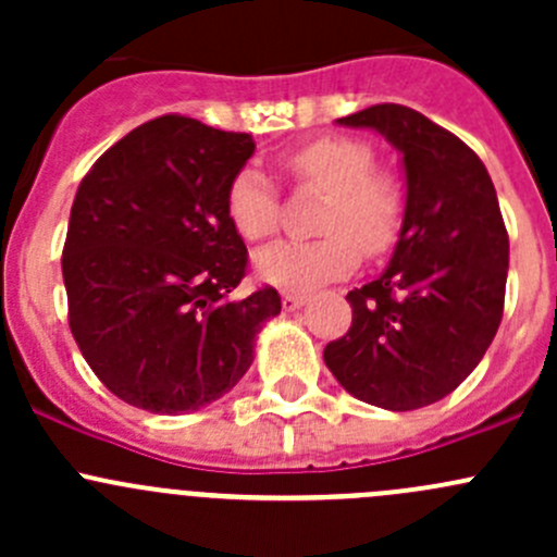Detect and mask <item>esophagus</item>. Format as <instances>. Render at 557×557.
Returning a JSON list of instances; mask_svg holds the SVG:
<instances>
[{
  "mask_svg": "<svg viewBox=\"0 0 557 557\" xmlns=\"http://www.w3.org/2000/svg\"><path fill=\"white\" fill-rule=\"evenodd\" d=\"M307 301V294H296V290H288V294H283V307L285 310H299L301 305Z\"/></svg>",
  "mask_w": 557,
  "mask_h": 557,
  "instance_id": "obj_1",
  "label": "esophagus"
}]
</instances>
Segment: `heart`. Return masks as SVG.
<instances>
[{"label":"heart","instance_id":"heart-1","mask_svg":"<svg viewBox=\"0 0 557 557\" xmlns=\"http://www.w3.org/2000/svg\"><path fill=\"white\" fill-rule=\"evenodd\" d=\"M374 148L352 137H320L288 150L280 166L301 185L325 190L314 228L320 237L301 243H274L256 252L258 277L280 288H314L345 277L363 256H383L396 245L407 215L401 180L374 170ZM232 226L247 243H261L277 232L280 194L256 166L234 174L226 194Z\"/></svg>","mask_w":557,"mask_h":557}]
</instances>
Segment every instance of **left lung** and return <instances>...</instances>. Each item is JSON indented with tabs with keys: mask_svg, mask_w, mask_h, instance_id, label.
Masks as SVG:
<instances>
[{
	"mask_svg": "<svg viewBox=\"0 0 557 557\" xmlns=\"http://www.w3.org/2000/svg\"><path fill=\"white\" fill-rule=\"evenodd\" d=\"M336 123L401 150L407 215L385 272L347 294L352 323L323 361L361 401L429 407L474 372L502 323L509 237L496 188L469 145L412 107L374 104Z\"/></svg>",
	"mask_w": 557,
	"mask_h": 557,
	"instance_id": "8db88e82",
	"label": "left lung"
}]
</instances>
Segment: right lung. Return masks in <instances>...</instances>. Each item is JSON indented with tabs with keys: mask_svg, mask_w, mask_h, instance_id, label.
<instances>
[{
	"mask_svg": "<svg viewBox=\"0 0 557 557\" xmlns=\"http://www.w3.org/2000/svg\"><path fill=\"white\" fill-rule=\"evenodd\" d=\"M250 134L161 115L104 150L66 228L70 329L102 385L132 407L183 414L243 380L274 288L234 299L247 247L226 212Z\"/></svg>",
	"mask_w": 557,
	"mask_h": 557,
	"instance_id": "1",
	"label": "right lung"
}]
</instances>
